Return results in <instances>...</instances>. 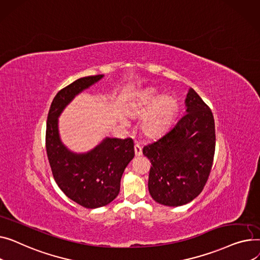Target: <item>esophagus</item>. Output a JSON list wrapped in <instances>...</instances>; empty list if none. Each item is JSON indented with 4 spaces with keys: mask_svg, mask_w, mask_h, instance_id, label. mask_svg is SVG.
I'll return each instance as SVG.
<instances>
[{
    "mask_svg": "<svg viewBox=\"0 0 260 260\" xmlns=\"http://www.w3.org/2000/svg\"><path fill=\"white\" fill-rule=\"evenodd\" d=\"M134 152H135V155L136 156H141L143 154V151H142V147L139 144H135L134 145Z\"/></svg>",
    "mask_w": 260,
    "mask_h": 260,
    "instance_id": "obj_1",
    "label": "esophagus"
}]
</instances>
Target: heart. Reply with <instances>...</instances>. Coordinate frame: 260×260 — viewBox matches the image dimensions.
<instances>
[{
  "label": "heart",
  "mask_w": 260,
  "mask_h": 260,
  "mask_svg": "<svg viewBox=\"0 0 260 260\" xmlns=\"http://www.w3.org/2000/svg\"><path fill=\"white\" fill-rule=\"evenodd\" d=\"M159 96L155 90H149L143 94L140 102L135 105L134 112L141 114L150 109L158 101ZM177 110V103L170 96H164L154 106L143 123V132L149 137H154L160 134L169 125L172 117Z\"/></svg>",
  "instance_id": "b5f03b06"
}]
</instances>
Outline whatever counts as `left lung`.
<instances>
[{"mask_svg":"<svg viewBox=\"0 0 260 260\" xmlns=\"http://www.w3.org/2000/svg\"><path fill=\"white\" fill-rule=\"evenodd\" d=\"M186 106V113L143 149L151 162L149 192L164 206L186 205L200 195L214 158L215 123L210 107L193 88L189 89Z\"/></svg>","mask_w":260,"mask_h":260,"instance_id":"left-lung-1","label":"left lung"}]
</instances>
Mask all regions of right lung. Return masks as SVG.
Wrapping results in <instances>:
<instances>
[{
	"label": "right lung",
	"mask_w": 260,
	"mask_h": 260,
	"mask_svg": "<svg viewBox=\"0 0 260 260\" xmlns=\"http://www.w3.org/2000/svg\"><path fill=\"white\" fill-rule=\"evenodd\" d=\"M102 78L101 74L85 76L60 89L51 103L46 125V151L55 182L71 201L88 209L114 200L125 168L134 157L130 137L106 139L86 154L72 153L59 141L57 116L76 94Z\"/></svg>",
	"instance_id": "obj_1"
}]
</instances>
